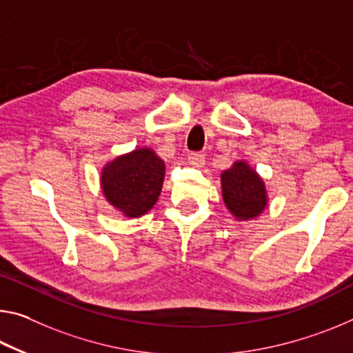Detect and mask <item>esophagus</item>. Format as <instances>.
Listing matches in <instances>:
<instances>
[{
  "label": "esophagus",
  "instance_id": "1",
  "mask_svg": "<svg viewBox=\"0 0 353 353\" xmlns=\"http://www.w3.org/2000/svg\"><path fill=\"white\" fill-rule=\"evenodd\" d=\"M204 161H205V159L203 154H198V152L188 154V163L194 168H201L204 165Z\"/></svg>",
  "mask_w": 353,
  "mask_h": 353
}]
</instances>
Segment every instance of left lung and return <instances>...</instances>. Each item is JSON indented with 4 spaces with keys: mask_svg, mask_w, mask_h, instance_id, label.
<instances>
[{
    "mask_svg": "<svg viewBox=\"0 0 353 353\" xmlns=\"http://www.w3.org/2000/svg\"><path fill=\"white\" fill-rule=\"evenodd\" d=\"M221 196L226 209L237 221H250L259 216L268 205L264 179L247 160L234 161L221 172Z\"/></svg>",
    "mask_w": 353,
    "mask_h": 353,
    "instance_id": "left-lung-1",
    "label": "left lung"
}]
</instances>
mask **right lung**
<instances>
[{
    "mask_svg": "<svg viewBox=\"0 0 353 353\" xmlns=\"http://www.w3.org/2000/svg\"><path fill=\"white\" fill-rule=\"evenodd\" d=\"M165 172V161L152 148H135L106 161L100 172V188L114 210L127 218H139L159 201Z\"/></svg>",
    "mask_w": 353,
    "mask_h": 353,
    "instance_id": "right-lung-1",
    "label": "right lung"
}]
</instances>
